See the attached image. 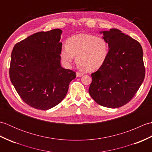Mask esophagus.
Segmentation results:
<instances>
[{"mask_svg":"<svg viewBox=\"0 0 152 152\" xmlns=\"http://www.w3.org/2000/svg\"><path fill=\"white\" fill-rule=\"evenodd\" d=\"M83 75V73H81V72H76V76L77 77H81Z\"/></svg>","mask_w":152,"mask_h":152,"instance_id":"esophagus-1","label":"esophagus"}]
</instances>
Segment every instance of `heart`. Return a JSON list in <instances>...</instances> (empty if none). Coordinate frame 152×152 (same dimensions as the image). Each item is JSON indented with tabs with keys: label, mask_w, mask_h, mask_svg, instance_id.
Segmentation results:
<instances>
[{
	"label": "heart",
	"mask_w": 152,
	"mask_h": 152,
	"mask_svg": "<svg viewBox=\"0 0 152 152\" xmlns=\"http://www.w3.org/2000/svg\"><path fill=\"white\" fill-rule=\"evenodd\" d=\"M109 53V46L104 38L91 34H78L69 38L62 47L61 57L67 66L75 56L78 65L88 70H94L104 63Z\"/></svg>",
	"instance_id": "obj_1"
}]
</instances>
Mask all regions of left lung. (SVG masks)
Wrapping results in <instances>:
<instances>
[{"mask_svg":"<svg viewBox=\"0 0 152 152\" xmlns=\"http://www.w3.org/2000/svg\"><path fill=\"white\" fill-rule=\"evenodd\" d=\"M109 46L104 63L91 74L89 93L99 105L115 108L134 97L145 77L140 43L117 28L102 31Z\"/></svg>","mask_w":152,"mask_h":152,"instance_id":"1","label":"left lung"}]
</instances>
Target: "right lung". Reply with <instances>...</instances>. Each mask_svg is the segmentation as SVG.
<instances>
[{"instance_id":"1","label":"right lung","mask_w":152,"mask_h":152,"mask_svg":"<svg viewBox=\"0 0 152 152\" xmlns=\"http://www.w3.org/2000/svg\"><path fill=\"white\" fill-rule=\"evenodd\" d=\"M59 28L34 33L16 44L11 54L10 78L27 104L50 109L63 101L76 72L61 65Z\"/></svg>"}]
</instances>
